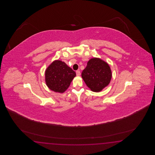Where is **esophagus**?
Here are the masks:
<instances>
[{"label":"esophagus","instance_id":"obj_1","mask_svg":"<svg viewBox=\"0 0 155 155\" xmlns=\"http://www.w3.org/2000/svg\"><path fill=\"white\" fill-rule=\"evenodd\" d=\"M76 75H77V76H80V74H81V73H80V71H76Z\"/></svg>","mask_w":155,"mask_h":155}]
</instances>
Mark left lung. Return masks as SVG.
Here are the masks:
<instances>
[{
    "instance_id": "obj_1",
    "label": "left lung",
    "mask_w": 155,
    "mask_h": 155,
    "mask_svg": "<svg viewBox=\"0 0 155 155\" xmlns=\"http://www.w3.org/2000/svg\"><path fill=\"white\" fill-rule=\"evenodd\" d=\"M81 76L89 89L92 91L98 92L109 85L112 78V71L106 61L98 58H94L88 61Z\"/></svg>"
}]
</instances>
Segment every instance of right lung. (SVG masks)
<instances>
[{"label": "right lung", "mask_w": 155, "mask_h": 155, "mask_svg": "<svg viewBox=\"0 0 155 155\" xmlns=\"http://www.w3.org/2000/svg\"><path fill=\"white\" fill-rule=\"evenodd\" d=\"M46 85L54 92L63 93L69 87L76 73L61 60H54L45 71Z\"/></svg>", "instance_id": "right-lung-1"}]
</instances>
